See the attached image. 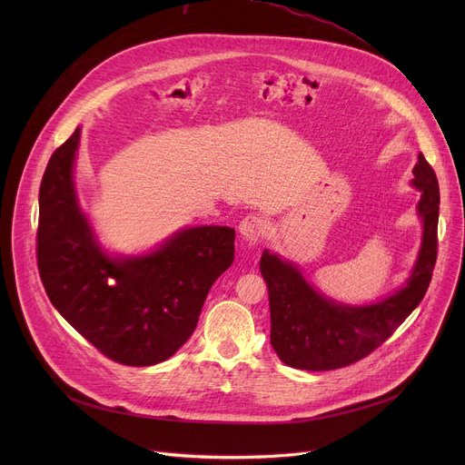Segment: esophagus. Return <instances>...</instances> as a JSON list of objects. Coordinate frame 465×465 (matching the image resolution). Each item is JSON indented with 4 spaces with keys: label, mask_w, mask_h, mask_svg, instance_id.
Listing matches in <instances>:
<instances>
[{
    "label": "esophagus",
    "mask_w": 465,
    "mask_h": 465,
    "mask_svg": "<svg viewBox=\"0 0 465 465\" xmlns=\"http://www.w3.org/2000/svg\"><path fill=\"white\" fill-rule=\"evenodd\" d=\"M267 221L257 217V215H248L241 221L239 224V232L241 235L250 241V242H257L261 241L264 235H267Z\"/></svg>",
    "instance_id": "1"
}]
</instances>
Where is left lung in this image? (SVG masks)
Wrapping results in <instances>:
<instances>
[{
    "instance_id": "obj_1",
    "label": "left lung",
    "mask_w": 465,
    "mask_h": 465,
    "mask_svg": "<svg viewBox=\"0 0 465 465\" xmlns=\"http://www.w3.org/2000/svg\"><path fill=\"white\" fill-rule=\"evenodd\" d=\"M412 173V183L421 191V250L407 285L382 302L361 307L331 302L303 280L292 262L262 252L259 269L269 289L271 344L287 366L309 371L350 366L388 341L423 300L438 257L440 187L423 154Z\"/></svg>"
}]
</instances>
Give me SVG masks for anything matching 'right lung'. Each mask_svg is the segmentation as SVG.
<instances>
[{"mask_svg": "<svg viewBox=\"0 0 465 465\" xmlns=\"http://www.w3.org/2000/svg\"><path fill=\"white\" fill-rule=\"evenodd\" d=\"M79 138L75 128L51 154L40 183V280L54 309L104 357L163 362L193 335L212 285L233 262L235 230L185 228L147 255H106L77 203Z\"/></svg>", "mask_w": 465, "mask_h": 465, "instance_id": "obj_1", "label": "right lung"}]
</instances>
